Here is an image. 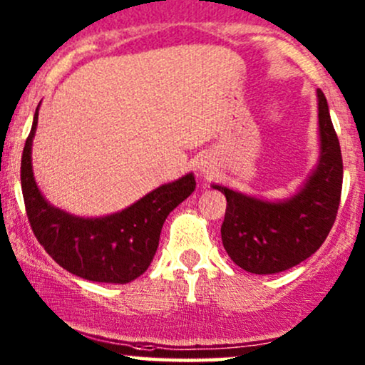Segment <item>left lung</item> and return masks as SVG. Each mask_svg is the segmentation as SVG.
<instances>
[{
    "instance_id": "obj_1",
    "label": "left lung",
    "mask_w": 365,
    "mask_h": 365,
    "mask_svg": "<svg viewBox=\"0 0 365 365\" xmlns=\"http://www.w3.org/2000/svg\"><path fill=\"white\" fill-rule=\"evenodd\" d=\"M318 106L319 164L294 198L268 203L213 186L227 198L222 242L230 259L246 272L269 275L295 267L319 250L335 224L344 182V160L327 97L319 88Z\"/></svg>"
}]
</instances>
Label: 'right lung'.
<instances>
[{
    "instance_id": "1",
    "label": "right lung",
    "mask_w": 365,
    "mask_h": 365,
    "mask_svg": "<svg viewBox=\"0 0 365 365\" xmlns=\"http://www.w3.org/2000/svg\"><path fill=\"white\" fill-rule=\"evenodd\" d=\"M38 107L21 153L25 212L38 244L73 275L106 284H128L150 267L167 215L195 191V175L164 184L130 208L102 218H80L51 207L34 181L32 138Z\"/></svg>"
}]
</instances>
